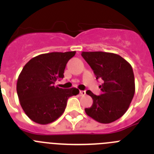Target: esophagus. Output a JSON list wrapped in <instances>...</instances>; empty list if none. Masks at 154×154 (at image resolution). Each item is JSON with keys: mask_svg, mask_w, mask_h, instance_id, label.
<instances>
[{"mask_svg": "<svg viewBox=\"0 0 154 154\" xmlns=\"http://www.w3.org/2000/svg\"><path fill=\"white\" fill-rule=\"evenodd\" d=\"M79 94H80V96H85L86 93H85V91H80Z\"/></svg>", "mask_w": 154, "mask_h": 154, "instance_id": "esophagus-1", "label": "esophagus"}]
</instances>
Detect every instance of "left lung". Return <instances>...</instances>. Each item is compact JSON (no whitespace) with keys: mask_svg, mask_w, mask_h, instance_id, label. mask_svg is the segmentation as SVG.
Wrapping results in <instances>:
<instances>
[{"mask_svg":"<svg viewBox=\"0 0 154 154\" xmlns=\"http://www.w3.org/2000/svg\"><path fill=\"white\" fill-rule=\"evenodd\" d=\"M82 56L90 65L102 94L86 93L93 100L92 106L85 108L87 115L100 123H110L123 116L127 111L135 93V79L132 66L117 54L104 51H82Z\"/></svg>","mask_w":154,"mask_h":154,"instance_id":"8db88e82","label":"left lung"}]
</instances>
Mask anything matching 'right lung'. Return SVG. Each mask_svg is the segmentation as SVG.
I'll return each mask as SVG.
<instances>
[{
  "mask_svg": "<svg viewBox=\"0 0 154 154\" xmlns=\"http://www.w3.org/2000/svg\"><path fill=\"white\" fill-rule=\"evenodd\" d=\"M75 51L51 52L32 58L18 76L17 93L19 101L29 119L42 125L51 123L65 111L67 100L76 96V88L64 89L55 82L64 77L66 64Z\"/></svg>",
  "mask_w": 154,
  "mask_h": 154,
  "instance_id": "add662e5",
  "label": "right lung"
}]
</instances>
